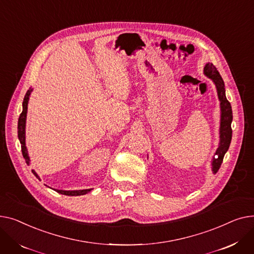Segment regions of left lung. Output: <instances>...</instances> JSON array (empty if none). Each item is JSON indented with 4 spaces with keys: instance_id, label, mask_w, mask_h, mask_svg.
<instances>
[{
    "instance_id": "obj_1",
    "label": "left lung",
    "mask_w": 254,
    "mask_h": 254,
    "mask_svg": "<svg viewBox=\"0 0 254 254\" xmlns=\"http://www.w3.org/2000/svg\"><path fill=\"white\" fill-rule=\"evenodd\" d=\"M204 74L206 77L212 80L216 87L217 96L220 104V126H219V143L216 148V152L211 161V169L213 174H215L222 163L223 157L228 152L230 143L232 140V121H233V112L232 107L226 96L225 83L218 70L212 64H206L204 66Z\"/></svg>"
}]
</instances>
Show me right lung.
I'll return each instance as SVG.
<instances>
[{
  "label": "right lung",
  "instance_id": "add662e5",
  "mask_svg": "<svg viewBox=\"0 0 254 254\" xmlns=\"http://www.w3.org/2000/svg\"><path fill=\"white\" fill-rule=\"evenodd\" d=\"M33 92V89L31 88L29 90H27L23 102H22V112L19 116L18 119V139L21 143V152H22V156L25 159V162L27 165H29V156H28V152H27V148L25 145V123H26V114H27V104H28V100H29V96H31V93ZM32 172L34 173V175L40 180V176L37 174V172L35 170H32ZM55 191L59 192V193H63V195L65 196H81V195H86L90 190H92V189H86V190H54Z\"/></svg>",
  "mask_w": 254,
  "mask_h": 254
}]
</instances>
